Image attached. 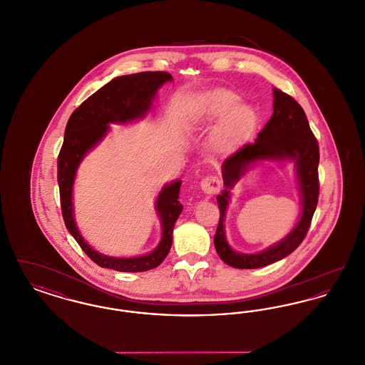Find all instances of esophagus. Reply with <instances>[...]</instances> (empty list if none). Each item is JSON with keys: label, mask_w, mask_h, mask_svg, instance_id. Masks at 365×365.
Instances as JSON below:
<instances>
[{"label": "esophagus", "mask_w": 365, "mask_h": 365, "mask_svg": "<svg viewBox=\"0 0 365 365\" xmlns=\"http://www.w3.org/2000/svg\"><path fill=\"white\" fill-rule=\"evenodd\" d=\"M222 182L217 176H207L201 180V190L208 195H215L220 191Z\"/></svg>", "instance_id": "esophagus-1"}]
</instances>
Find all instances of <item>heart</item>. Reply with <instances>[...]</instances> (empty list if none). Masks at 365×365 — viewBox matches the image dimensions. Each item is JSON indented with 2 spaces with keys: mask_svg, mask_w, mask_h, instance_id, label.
<instances>
[{
  "mask_svg": "<svg viewBox=\"0 0 365 365\" xmlns=\"http://www.w3.org/2000/svg\"><path fill=\"white\" fill-rule=\"evenodd\" d=\"M190 123L201 131L215 125L209 138L210 148L220 156H231L253 138L259 113L255 106L241 103L238 93L215 87L197 96L191 105Z\"/></svg>",
  "mask_w": 365,
  "mask_h": 365,
  "instance_id": "obj_1",
  "label": "heart"
}]
</instances>
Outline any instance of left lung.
Instances as JSON below:
<instances>
[{
	"label": "left lung",
	"instance_id": "1",
	"mask_svg": "<svg viewBox=\"0 0 365 365\" xmlns=\"http://www.w3.org/2000/svg\"><path fill=\"white\" fill-rule=\"evenodd\" d=\"M274 113L261 130L255 143L225 160L222 175L225 190L217 195L220 219L215 234V247L227 265L240 269H253L284 259L304 241L319 200V145L314 138L307 115L301 105L279 88L272 90ZM261 160L295 163L297 182L302 201V215L292 231L279 243L259 254H240L226 242L224 217L230 190L240 178Z\"/></svg>",
	"mask_w": 365,
	"mask_h": 365
}]
</instances>
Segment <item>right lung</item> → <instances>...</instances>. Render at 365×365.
Here are the masks:
<instances>
[{
	"instance_id": "right-lung-1",
	"label": "right lung",
	"mask_w": 365,
	"mask_h": 365,
	"mask_svg": "<svg viewBox=\"0 0 365 365\" xmlns=\"http://www.w3.org/2000/svg\"><path fill=\"white\" fill-rule=\"evenodd\" d=\"M173 81L168 72H139L123 75L97 90L73 110L66 127L64 142L57 160V182L66 227L87 256L103 268L120 272H143L158 267L167 257L174 226L183 207L179 202L182 180L164 185L158 192L155 209L161 225V240L156 249L137 257H112L94 250L82 237L73 216L72 191L78 168L110 130V124H127L143 119L153 106L158 88Z\"/></svg>"
}]
</instances>
